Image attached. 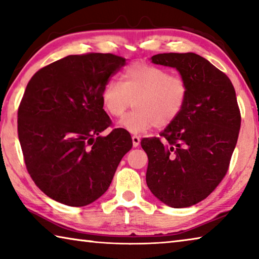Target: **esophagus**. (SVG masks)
I'll return each instance as SVG.
<instances>
[{
	"label": "esophagus",
	"instance_id": "esophagus-1",
	"mask_svg": "<svg viewBox=\"0 0 259 259\" xmlns=\"http://www.w3.org/2000/svg\"><path fill=\"white\" fill-rule=\"evenodd\" d=\"M139 144H140L139 136H136V135L133 136V145H134V147H138Z\"/></svg>",
	"mask_w": 259,
	"mask_h": 259
}]
</instances>
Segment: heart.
I'll use <instances>...</instances> for the list:
<instances>
[{
  "mask_svg": "<svg viewBox=\"0 0 259 259\" xmlns=\"http://www.w3.org/2000/svg\"><path fill=\"white\" fill-rule=\"evenodd\" d=\"M186 98L187 85L182 77L145 63L130 65L122 74V83L109 81L102 93L103 107L112 117H121L134 100L135 109L120 122L130 134L171 124Z\"/></svg>",
  "mask_w": 259,
  "mask_h": 259,
  "instance_id": "b5f03b06",
  "label": "heart"
}]
</instances>
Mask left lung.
<instances>
[{
	"mask_svg": "<svg viewBox=\"0 0 259 259\" xmlns=\"http://www.w3.org/2000/svg\"><path fill=\"white\" fill-rule=\"evenodd\" d=\"M153 64L176 68L187 85L181 114L160 134L144 138L148 156L146 184L172 208L204 200L227 172L238 142L241 115L229 77L193 52L159 54Z\"/></svg>",
	"mask_w": 259,
	"mask_h": 259,
	"instance_id": "left-lung-1",
	"label": "left lung"
}]
</instances>
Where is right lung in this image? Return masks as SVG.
I'll use <instances>...</instances> for the list:
<instances>
[{
	"label": "right lung",
	"instance_id": "add662e5",
	"mask_svg": "<svg viewBox=\"0 0 259 259\" xmlns=\"http://www.w3.org/2000/svg\"><path fill=\"white\" fill-rule=\"evenodd\" d=\"M125 65L112 54L71 55L41 68L18 109V137L26 168L38 188L69 207H84L111 185L131 147L128 131L114 129L102 93Z\"/></svg>",
	"mask_w": 259,
	"mask_h": 259
}]
</instances>
